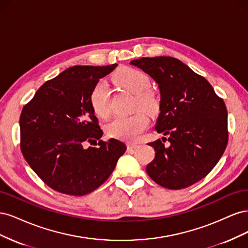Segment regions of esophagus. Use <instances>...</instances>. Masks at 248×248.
I'll use <instances>...</instances> for the list:
<instances>
[{
  "instance_id": "34e87169",
  "label": "esophagus",
  "mask_w": 248,
  "mask_h": 248,
  "mask_svg": "<svg viewBox=\"0 0 248 248\" xmlns=\"http://www.w3.org/2000/svg\"><path fill=\"white\" fill-rule=\"evenodd\" d=\"M139 145L138 144H133V142H129L128 145H127V148H128V150H132V149H136L138 148Z\"/></svg>"
}]
</instances>
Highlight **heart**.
Returning <instances> with one entry per match:
<instances>
[{
	"instance_id": "1",
	"label": "heart",
	"mask_w": 248,
	"mask_h": 248,
	"mask_svg": "<svg viewBox=\"0 0 248 248\" xmlns=\"http://www.w3.org/2000/svg\"><path fill=\"white\" fill-rule=\"evenodd\" d=\"M112 79L131 94L137 95V104L140 108L148 112L156 110L158 102L155 96L149 91L151 80L146 73L129 67H124L114 74ZM90 103L97 116L106 117L108 114L109 90L106 81L100 80L93 87L90 94ZM147 126V117L141 112H137L129 117L114 118L108 124L107 130L111 137L133 141L139 139Z\"/></svg>"
}]
</instances>
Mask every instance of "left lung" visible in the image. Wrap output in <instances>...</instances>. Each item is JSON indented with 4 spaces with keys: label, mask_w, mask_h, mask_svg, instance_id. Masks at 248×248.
Masks as SVG:
<instances>
[{
    "label": "left lung",
    "mask_w": 248,
    "mask_h": 248,
    "mask_svg": "<svg viewBox=\"0 0 248 248\" xmlns=\"http://www.w3.org/2000/svg\"><path fill=\"white\" fill-rule=\"evenodd\" d=\"M138 67L158 86L159 115L154 128L170 145L149 142L155 158L146 170L168 189H182L206 177L228 144V111L213 87L188 66L171 57L140 58Z\"/></svg>",
    "instance_id": "obj_1"
}]
</instances>
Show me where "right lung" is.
I'll list each match as a JSON object with an SVG mask.
<instances>
[{
  "instance_id": "right-lung-1",
  "label": "right lung",
  "mask_w": 248,
  "mask_h": 248,
  "mask_svg": "<svg viewBox=\"0 0 248 248\" xmlns=\"http://www.w3.org/2000/svg\"><path fill=\"white\" fill-rule=\"evenodd\" d=\"M108 66H73L38 89L22 108L20 149L29 166L50 188L85 196L107 181L126 151L110 139L97 147L103 131L90 103L93 87L114 70Z\"/></svg>"
}]
</instances>
